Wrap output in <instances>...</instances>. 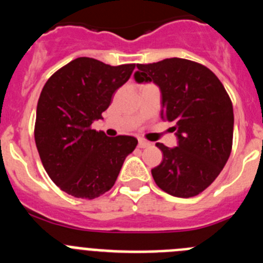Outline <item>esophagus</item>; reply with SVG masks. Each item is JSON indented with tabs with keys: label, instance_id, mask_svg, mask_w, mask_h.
Wrapping results in <instances>:
<instances>
[{
	"label": "esophagus",
	"instance_id": "esophagus-1",
	"mask_svg": "<svg viewBox=\"0 0 263 263\" xmlns=\"http://www.w3.org/2000/svg\"><path fill=\"white\" fill-rule=\"evenodd\" d=\"M150 145H152V143L147 142L146 139L141 138V139H139V141H138V146H139V147H141V148H145V147H147V146H150Z\"/></svg>",
	"mask_w": 263,
	"mask_h": 263
}]
</instances>
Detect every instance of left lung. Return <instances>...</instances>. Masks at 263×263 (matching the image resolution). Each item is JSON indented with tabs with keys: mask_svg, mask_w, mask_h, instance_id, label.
I'll return each instance as SVG.
<instances>
[{
	"mask_svg": "<svg viewBox=\"0 0 263 263\" xmlns=\"http://www.w3.org/2000/svg\"><path fill=\"white\" fill-rule=\"evenodd\" d=\"M138 83L154 81L162 92V120L178 137V146L157 143L163 160L152 170L160 190L192 197L221 173L233 143V105L217 76L200 63L170 58L137 64Z\"/></svg>",
	"mask_w": 263,
	"mask_h": 263,
	"instance_id": "1",
	"label": "left lung"
}]
</instances>
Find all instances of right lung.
Returning a JSON list of instances; mask_svg holds the SVG:
<instances>
[{"label": "right lung", "mask_w": 263, "mask_h": 263, "mask_svg": "<svg viewBox=\"0 0 263 263\" xmlns=\"http://www.w3.org/2000/svg\"><path fill=\"white\" fill-rule=\"evenodd\" d=\"M134 68L78 58L58 69L42 89L35 145L51 180L71 196L92 200L109 191L138 143L134 137H106L92 129Z\"/></svg>", "instance_id": "obj_1"}]
</instances>
